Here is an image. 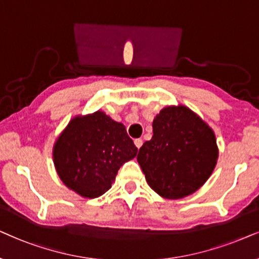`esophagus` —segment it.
<instances>
[{
    "label": "esophagus",
    "instance_id": "1",
    "mask_svg": "<svg viewBox=\"0 0 259 259\" xmlns=\"http://www.w3.org/2000/svg\"><path fill=\"white\" fill-rule=\"evenodd\" d=\"M134 143H135V146H136V147L139 148V149H140V148L142 147V144H143V141L141 140V139H136L135 141H134Z\"/></svg>",
    "mask_w": 259,
    "mask_h": 259
}]
</instances>
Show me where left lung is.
<instances>
[{
    "label": "left lung",
    "mask_w": 259,
    "mask_h": 259,
    "mask_svg": "<svg viewBox=\"0 0 259 259\" xmlns=\"http://www.w3.org/2000/svg\"><path fill=\"white\" fill-rule=\"evenodd\" d=\"M218 160L213 130L187 106H167L153 122V137L137 161L150 188L165 199L185 198L211 177Z\"/></svg>",
    "instance_id": "left-lung-1"
}]
</instances>
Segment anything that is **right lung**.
Listing matches in <instances>:
<instances>
[{"mask_svg":"<svg viewBox=\"0 0 259 259\" xmlns=\"http://www.w3.org/2000/svg\"><path fill=\"white\" fill-rule=\"evenodd\" d=\"M136 154L125 126L103 111L75 116L53 147L61 181L84 198H98L109 191L120 165Z\"/></svg>","mask_w":259,"mask_h":259,"instance_id":"obj_1","label":"right lung"}]
</instances>
